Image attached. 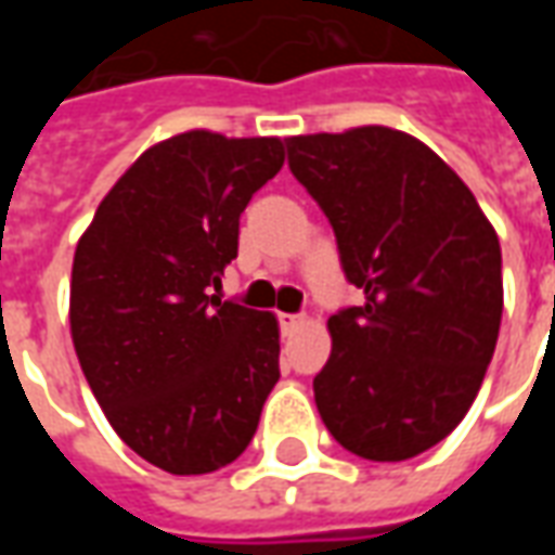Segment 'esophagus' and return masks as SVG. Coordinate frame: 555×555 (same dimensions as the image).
Instances as JSON below:
<instances>
[{
  "label": "esophagus",
  "instance_id": "34e87169",
  "mask_svg": "<svg viewBox=\"0 0 555 555\" xmlns=\"http://www.w3.org/2000/svg\"><path fill=\"white\" fill-rule=\"evenodd\" d=\"M300 324H302V314H288V312L279 314V330H282L285 336H291V333H294Z\"/></svg>",
  "mask_w": 555,
  "mask_h": 555
}]
</instances>
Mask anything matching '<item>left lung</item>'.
I'll list each match as a JSON object with an SVG mask.
<instances>
[{"label": "left lung", "mask_w": 555, "mask_h": 555, "mask_svg": "<svg viewBox=\"0 0 555 555\" xmlns=\"http://www.w3.org/2000/svg\"><path fill=\"white\" fill-rule=\"evenodd\" d=\"M288 169L333 225L360 306L326 326L314 377L326 430L396 464L446 440L476 401L502 321V253L476 195L389 127L285 139Z\"/></svg>", "instance_id": "left-lung-1"}]
</instances>
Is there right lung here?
<instances>
[{
  "label": "right lung",
  "instance_id": "obj_1",
  "mask_svg": "<svg viewBox=\"0 0 555 555\" xmlns=\"http://www.w3.org/2000/svg\"><path fill=\"white\" fill-rule=\"evenodd\" d=\"M285 163L279 139L171 137L118 178L70 273V336L115 434L171 476L241 457L279 380L276 318L207 294L241 214Z\"/></svg>",
  "mask_w": 555,
  "mask_h": 555
}]
</instances>
